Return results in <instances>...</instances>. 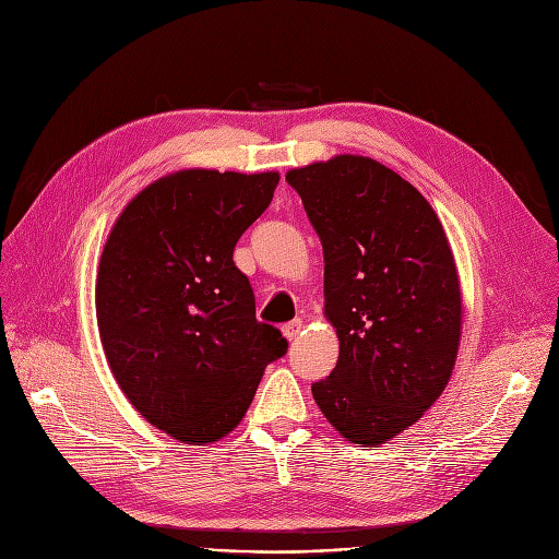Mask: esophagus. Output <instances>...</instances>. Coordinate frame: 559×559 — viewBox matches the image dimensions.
Here are the masks:
<instances>
[{"instance_id":"obj_1","label":"esophagus","mask_w":559,"mask_h":559,"mask_svg":"<svg viewBox=\"0 0 559 559\" xmlns=\"http://www.w3.org/2000/svg\"><path fill=\"white\" fill-rule=\"evenodd\" d=\"M301 329H304V321H299V319L297 321H289V324L283 326V335H285L287 342H295L299 337Z\"/></svg>"}]
</instances>
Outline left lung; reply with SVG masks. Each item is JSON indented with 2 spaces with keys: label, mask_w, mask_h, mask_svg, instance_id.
I'll list each match as a JSON object with an SVG mask.
<instances>
[{
  "label": "left lung",
  "mask_w": 559,
  "mask_h": 559,
  "mask_svg": "<svg viewBox=\"0 0 559 559\" xmlns=\"http://www.w3.org/2000/svg\"><path fill=\"white\" fill-rule=\"evenodd\" d=\"M285 181L324 249V317L340 340L312 396L346 442L388 444L455 367L462 292L444 226L413 183L367 156L295 167Z\"/></svg>",
  "instance_id": "8db88e82"
}]
</instances>
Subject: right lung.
I'll list each match as a JSON object with an SVG mask.
<instances>
[{
    "label": "right lung",
    "mask_w": 559,
    "mask_h": 559,
    "mask_svg": "<svg viewBox=\"0 0 559 559\" xmlns=\"http://www.w3.org/2000/svg\"><path fill=\"white\" fill-rule=\"evenodd\" d=\"M278 181V171H171L124 205L106 238L95 306L108 367L138 413L181 444L226 437L287 350L255 319L233 262Z\"/></svg>",
    "instance_id": "1"
}]
</instances>
